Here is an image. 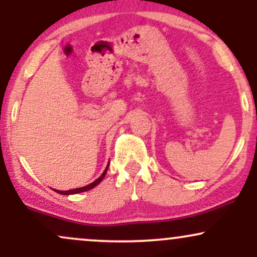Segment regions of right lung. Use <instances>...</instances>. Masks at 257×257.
I'll list each match as a JSON object with an SVG mask.
<instances>
[{
    "instance_id": "1",
    "label": "right lung",
    "mask_w": 257,
    "mask_h": 257,
    "mask_svg": "<svg viewBox=\"0 0 257 257\" xmlns=\"http://www.w3.org/2000/svg\"><path fill=\"white\" fill-rule=\"evenodd\" d=\"M108 164H110V163H108ZM108 164H107V167H106V169L104 170V173L101 174V176H100L99 179H96L95 181H94V182H91V184H89V185L84 186V187L75 188V190H69V191H58V190H54V191H55V192H58V193H60V194H65V196H66V194H75V193H79V192H85V191H88V190H91V188H94V187H95L96 185H99L100 182L102 181V179L105 178L106 173H107V169H108Z\"/></svg>"
}]
</instances>
